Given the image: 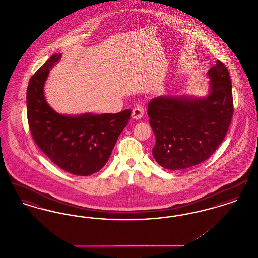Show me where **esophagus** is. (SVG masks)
Instances as JSON below:
<instances>
[{"mask_svg":"<svg viewBox=\"0 0 258 258\" xmlns=\"http://www.w3.org/2000/svg\"><path fill=\"white\" fill-rule=\"evenodd\" d=\"M144 112H145L144 106L141 105V104H139V105H136L135 108H134L132 116H133V118L135 119V120H140V119L143 117Z\"/></svg>","mask_w":258,"mask_h":258,"instance_id":"obj_1","label":"esophagus"}]
</instances>
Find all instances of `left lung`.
<instances>
[{
  "label": "left lung",
  "instance_id": "obj_1",
  "mask_svg": "<svg viewBox=\"0 0 258 258\" xmlns=\"http://www.w3.org/2000/svg\"><path fill=\"white\" fill-rule=\"evenodd\" d=\"M206 98L160 96L148 103L156 136L153 156L165 169L182 170L209 159L221 145L233 116L230 76L220 61L208 72Z\"/></svg>",
  "mask_w": 258,
  "mask_h": 258
}]
</instances>
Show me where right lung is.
<instances>
[{
    "label": "right lung",
    "instance_id": "obj_1",
    "mask_svg": "<svg viewBox=\"0 0 258 258\" xmlns=\"http://www.w3.org/2000/svg\"><path fill=\"white\" fill-rule=\"evenodd\" d=\"M61 57L52 55L31 77L27 88L28 123L33 139L53 163L74 175L89 176L109 160L132 110L77 116L53 110L44 98L43 87L50 69Z\"/></svg>",
    "mask_w": 258,
    "mask_h": 258
}]
</instances>
